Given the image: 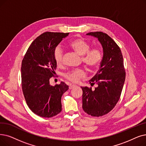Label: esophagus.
I'll list each match as a JSON object with an SVG mask.
<instances>
[{
	"mask_svg": "<svg viewBox=\"0 0 146 146\" xmlns=\"http://www.w3.org/2000/svg\"><path fill=\"white\" fill-rule=\"evenodd\" d=\"M76 86V85H70L69 86V89H70V90H72V89H73V88H74Z\"/></svg>",
	"mask_w": 146,
	"mask_h": 146,
	"instance_id": "1",
	"label": "esophagus"
}]
</instances>
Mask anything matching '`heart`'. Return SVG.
I'll return each instance as SVG.
<instances>
[{"label": "heart", "mask_w": 146, "mask_h": 146, "mask_svg": "<svg viewBox=\"0 0 146 146\" xmlns=\"http://www.w3.org/2000/svg\"><path fill=\"white\" fill-rule=\"evenodd\" d=\"M69 46L73 50L82 56V61L90 68H96L100 64L102 60V54L97 48L90 49V45L87 42L82 39H77L72 41ZM64 56L62 49L57 46L54 50V59L57 64H61ZM64 78L72 83H78L80 79L84 78L86 73L82 68L72 70L64 74Z\"/></svg>", "instance_id": "heart-1"}]
</instances>
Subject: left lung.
I'll use <instances>...</instances> for the list:
<instances>
[{
  "label": "left lung",
  "instance_id": "1",
  "mask_svg": "<svg viewBox=\"0 0 146 146\" xmlns=\"http://www.w3.org/2000/svg\"><path fill=\"white\" fill-rule=\"evenodd\" d=\"M86 35L96 37L103 49V57L99 70L90 80L92 88L81 87L82 108L92 116H102L110 112L118 102L125 80L123 56L120 48L111 38L101 31Z\"/></svg>",
  "mask_w": 146,
  "mask_h": 146
}]
</instances>
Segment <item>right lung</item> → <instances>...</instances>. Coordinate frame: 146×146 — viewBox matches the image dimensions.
Here are the masks:
<instances>
[{
  "instance_id": "right-lung-1",
  "label": "right lung",
  "mask_w": 146,
  "mask_h": 146,
  "mask_svg": "<svg viewBox=\"0 0 146 146\" xmlns=\"http://www.w3.org/2000/svg\"><path fill=\"white\" fill-rule=\"evenodd\" d=\"M68 34L43 33L31 43L22 61L24 96L30 109L40 117H51L62 110L61 97L68 86L63 82L52 86L49 79L56 67L54 50Z\"/></svg>"
}]
</instances>
